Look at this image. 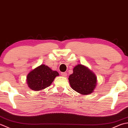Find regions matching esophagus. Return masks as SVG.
Here are the masks:
<instances>
[{"mask_svg":"<svg viewBox=\"0 0 128 128\" xmlns=\"http://www.w3.org/2000/svg\"><path fill=\"white\" fill-rule=\"evenodd\" d=\"M67 75V74L66 72H62L61 73V76L63 77H66Z\"/></svg>","mask_w":128,"mask_h":128,"instance_id":"esophagus-1","label":"esophagus"}]
</instances>
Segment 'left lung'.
I'll return each instance as SVG.
<instances>
[{"label":"left lung","instance_id":"obj_1","mask_svg":"<svg viewBox=\"0 0 128 128\" xmlns=\"http://www.w3.org/2000/svg\"><path fill=\"white\" fill-rule=\"evenodd\" d=\"M70 86L78 93L83 95L92 93L97 85L96 74L88 67L77 64L68 78Z\"/></svg>","mask_w":128,"mask_h":128}]
</instances>
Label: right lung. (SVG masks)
Listing matches in <instances>:
<instances>
[{"instance_id":"obj_1","label":"right lung","mask_w":128,"mask_h":128,"mask_svg":"<svg viewBox=\"0 0 128 128\" xmlns=\"http://www.w3.org/2000/svg\"><path fill=\"white\" fill-rule=\"evenodd\" d=\"M59 76L56 71H53L45 64H41L28 73L27 84L31 90L38 91L49 87L55 77Z\"/></svg>"}]
</instances>
